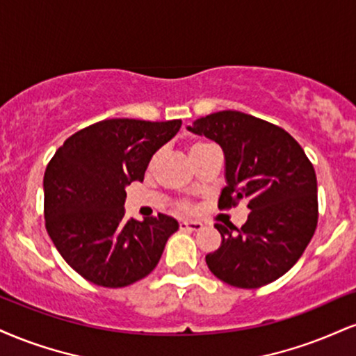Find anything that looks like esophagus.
<instances>
[{
  "mask_svg": "<svg viewBox=\"0 0 356 356\" xmlns=\"http://www.w3.org/2000/svg\"><path fill=\"white\" fill-rule=\"evenodd\" d=\"M179 227H181V230H200L204 225L199 220H182Z\"/></svg>",
  "mask_w": 356,
  "mask_h": 356,
  "instance_id": "34e87169",
  "label": "esophagus"
}]
</instances>
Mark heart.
<instances>
[{"instance_id":"b5f03b06","label":"heart","mask_w":356,"mask_h":356,"mask_svg":"<svg viewBox=\"0 0 356 356\" xmlns=\"http://www.w3.org/2000/svg\"><path fill=\"white\" fill-rule=\"evenodd\" d=\"M209 145H211V144H207V143H195V144H192L191 149H189L191 156H194V154H197L199 151H202V149L209 147ZM156 161H157V156H154L152 161H151V164H149V169H152V167L156 165ZM187 207H189V205H187V204L182 205V209H187Z\"/></svg>"}]
</instances>
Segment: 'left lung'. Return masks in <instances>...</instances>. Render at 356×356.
<instances>
[{
    "mask_svg": "<svg viewBox=\"0 0 356 356\" xmlns=\"http://www.w3.org/2000/svg\"><path fill=\"white\" fill-rule=\"evenodd\" d=\"M187 129L222 147L225 182L219 207L247 200L241 229L216 224L222 243L205 255L211 272L238 289H259L297 264L318 220L316 175L300 144L282 127L238 111L197 119Z\"/></svg>",
    "mask_w": 356,
    "mask_h": 356,
    "instance_id": "obj_1",
    "label": "left lung"
}]
</instances>
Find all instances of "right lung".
Here are the masks:
<instances>
[{
	"label": "right lung",
	"instance_id": "obj_1",
	"mask_svg": "<svg viewBox=\"0 0 356 356\" xmlns=\"http://www.w3.org/2000/svg\"><path fill=\"white\" fill-rule=\"evenodd\" d=\"M181 126V119H106L72 134L49 161L42 181L46 230L86 280L119 289L159 264L177 220L164 213L127 220L126 187L143 181L154 154Z\"/></svg>",
	"mask_w": 356,
	"mask_h": 356
}]
</instances>
